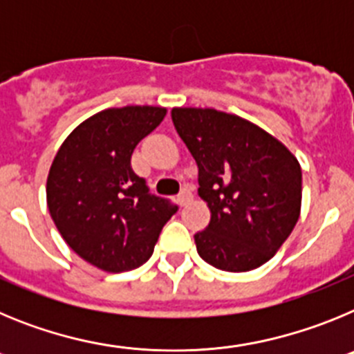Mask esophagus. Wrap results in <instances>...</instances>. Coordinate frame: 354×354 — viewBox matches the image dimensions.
<instances>
[{
	"label": "esophagus",
	"mask_w": 354,
	"mask_h": 354,
	"mask_svg": "<svg viewBox=\"0 0 354 354\" xmlns=\"http://www.w3.org/2000/svg\"><path fill=\"white\" fill-rule=\"evenodd\" d=\"M189 200H192V192H189L187 187H184L183 192H180L179 195H177V202H179V205H180V207H183V205H186L187 202H189Z\"/></svg>",
	"instance_id": "1"
}]
</instances>
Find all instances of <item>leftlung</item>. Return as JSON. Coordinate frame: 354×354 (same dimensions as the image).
<instances>
[{
    "label": "left lung",
    "instance_id": "8db88e82",
    "mask_svg": "<svg viewBox=\"0 0 354 354\" xmlns=\"http://www.w3.org/2000/svg\"><path fill=\"white\" fill-rule=\"evenodd\" d=\"M174 126L198 167L211 221L196 252L216 270L243 273L270 261L301 211V167L259 126L212 108H174Z\"/></svg>",
    "mask_w": 354,
    "mask_h": 354
}]
</instances>
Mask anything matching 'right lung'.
Returning a JSON list of instances; mask_svg holds the SVG:
<instances>
[{
  "instance_id": "obj_1",
  "label": "right lung",
  "mask_w": 354,
  "mask_h": 354,
  "mask_svg": "<svg viewBox=\"0 0 354 354\" xmlns=\"http://www.w3.org/2000/svg\"><path fill=\"white\" fill-rule=\"evenodd\" d=\"M167 108L124 106L99 111L68 134L48 175V207L58 232L83 261L108 273L149 261L177 205L150 195L131 168L140 142Z\"/></svg>"
}]
</instances>
